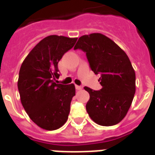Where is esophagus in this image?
<instances>
[{
  "label": "esophagus",
  "instance_id": "obj_1",
  "mask_svg": "<svg viewBox=\"0 0 155 155\" xmlns=\"http://www.w3.org/2000/svg\"><path fill=\"white\" fill-rule=\"evenodd\" d=\"M75 89H76L77 91H81V90H82V89H83V87H82V86H81V85H75Z\"/></svg>",
  "mask_w": 155,
  "mask_h": 155
}]
</instances>
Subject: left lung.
<instances>
[{
	"instance_id": "1",
	"label": "left lung",
	"mask_w": 155,
	"mask_h": 155,
	"mask_svg": "<svg viewBox=\"0 0 155 155\" xmlns=\"http://www.w3.org/2000/svg\"><path fill=\"white\" fill-rule=\"evenodd\" d=\"M86 53L91 71L101 74V91L89 87L86 110L91 120L102 126L120 123L126 115L135 93V72L126 53L101 33L81 36L74 45Z\"/></svg>"
}]
</instances>
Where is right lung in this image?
Instances as JSON below:
<instances>
[{
  "instance_id": "right-lung-1",
  "label": "right lung",
  "mask_w": 155,
  "mask_h": 155,
  "mask_svg": "<svg viewBox=\"0 0 155 155\" xmlns=\"http://www.w3.org/2000/svg\"><path fill=\"white\" fill-rule=\"evenodd\" d=\"M77 38L49 35L33 48L23 61L17 82L21 101L31 120L46 130L61 128L67 121L74 84H58V62Z\"/></svg>"
}]
</instances>
